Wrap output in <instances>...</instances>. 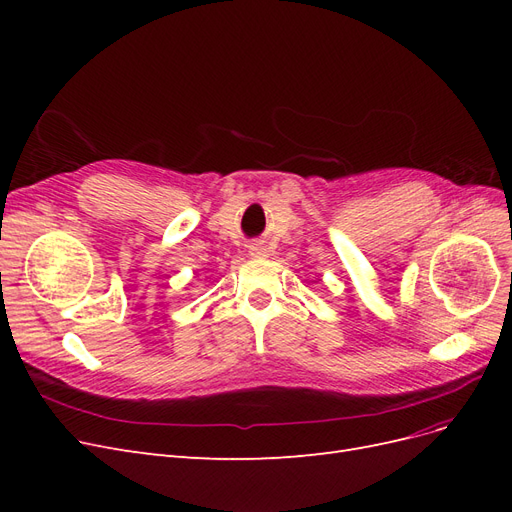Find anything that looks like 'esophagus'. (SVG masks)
<instances>
[{
	"label": "esophagus",
	"mask_w": 512,
	"mask_h": 512,
	"mask_svg": "<svg viewBox=\"0 0 512 512\" xmlns=\"http://www.w3.org/2000/svg\"><path fill=\"white\" fill-rule=\"evenodd\" d=\"M250 254L252 256H267V247L262 243H254V245H250Z\"/></svg>",
	"instance_id": "1"
}]
</instances>
